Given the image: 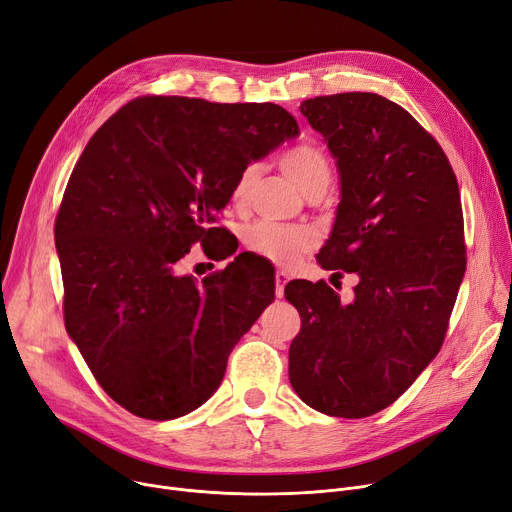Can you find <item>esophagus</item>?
<instances>
[{
    "instance_id": "1",
    "label": "esophagus",
    "mask_w": 512,
    "mask_h": 512,
    "mask_svg": "<svg viewBox=\"0 0 512 512\" xmlns=\"http://www.w3.org/2000/svg\"><path fill=\"white\" fill-rule=\"evenodd\" d=\"M288 280H290V278H288L286 272H280V270L276 272V297H278V299L284 297V286L288 284Z\"/></svg>"
}]
</instances>
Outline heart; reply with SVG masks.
Here are the masks:
<instances>
[{
  "label": "heart",
  "instance_id": "heart-1",
  "mask_svg": "<svg viewBox=\"0 0 512 512\" xmlns=\"http://www.w3.org/2000/svg\"><path fill=\"white\" fill-rule=\"evenodd\" d=\"M280 166L284 174L309 197L324 193L332 180V166L328 155L324 153V149L311 143L297 145L284 151L280 157ZM257 174L259 168L255 164H249L247 168L240 170L232 186L234 205H242L247 201ZM242 240H245L247 249L255 255L276 265L288 267L292 263H297L301 255L313 249L315 234L305 226H290L261 220L245 230Z\"/></svg>",
  "mask_w": 512,
  "mask_h": 512
}]
</instances>
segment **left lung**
I'll return each instance as SVG.
<instances>
[{
	"instance_id": "1",
	"label": "left lung",
	"mask_w": 512,
	"mask_h": 512,
	"mask_svg": "<svg viewBox=\"0 0 512 512\" xmlns=\"http://www.w3.org/2000/svg\"><path fill=\"white\" fill-rule=\"evenodd\" d=\"M340 176L324 270L359 278L351 301L324 280H294L301 313L288 378L305 405L361 419L405 392L434 361L465 276L459 182L438 141L407 110L375 93L301 103Z\"/></svg>"
}]
</instances>
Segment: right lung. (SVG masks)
<instances>
[{
  "instance_id": "1",
  "label": "right lung",
  "mask_w": 512,
  "mask_h": 512,
  "mask_svg": "<svg viewBox=\"0 0 512 512\" xmlns=\"http://www.w3.org/2000/svg\"><path fill=\"white\" fill-rule=\"evenodd\" d=\"M297 134L276 103L147 95L107 120L76 161L56 220L66 332L132 415L168 421L201 407L274 301L263 263L255 270L238 255L199 284L178 276L176 261L195 242L232 255L215 215L242 168Z\"/></svg>"
}]
</instances>
